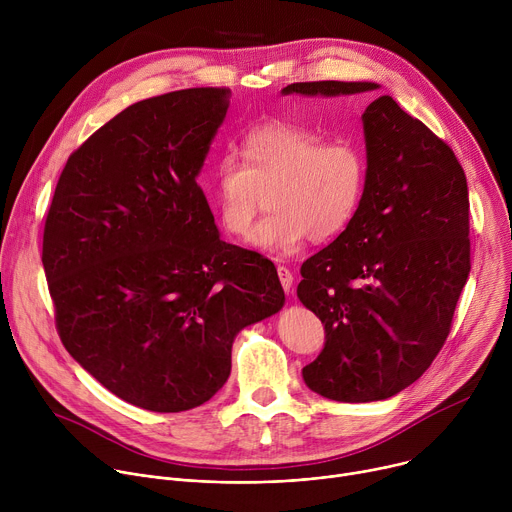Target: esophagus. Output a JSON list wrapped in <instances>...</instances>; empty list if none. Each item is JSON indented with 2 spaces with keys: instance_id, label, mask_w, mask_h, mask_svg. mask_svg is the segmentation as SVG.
Segmentation results:
<instances>
[{
  "instance_id": "34e87169",
  "label": "esophagus",
  "mask_w": 512,
  "mask_h": 512,
  "mask_svg": "<svg viewBox=\"0 0 512 512\" xmlns=\"http://www.w3.org/2000/svg\"><path fill=\"white\" fill-rule=\"evenodd\" d=\"M277 275H279V281H281V285H283V289H285V294L287 296H291V285H294V275H291V271L287 269V267H277Z\"/></svg>"
}]
</instances>
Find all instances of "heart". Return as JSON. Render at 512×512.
<instances>
[{
  "label": "heart",
  "mask_w": 512,
  "mask_h": 512,
  "mask_svg": "<svg viewBox=\"0 0 512 512\" xmlns=\"http://www.w3.org/2000/svg\"><path fill=\"white\" fill-rule=\"evenodd\" d=\"M241 156L218 160L212 200L225 231L243 239L269 194L271 212L251 237L259 251L283 257L308 237L328 241L362 200L367 160L352 141L322 143L304 125L269 121L247 133Z\"/></svg>",
  "instance_id": "heart-1"
}]
</instances>
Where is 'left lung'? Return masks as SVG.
<instances>
[{
  "instance_id": "1",
  "label": "left lung",
  "mask_w": 512,
  "mask_h": 512,
  "mask_svg": "<svg viewBox=\"0 0 512 512\" xmlns=\"http://www.w3.org/2000/svg\"><path fill=\"white\" fill-rule=\"evenodd\" d=\"M377 83L316 81L283 95L340 97ZM367 182L346 229L302 265L300 302L326 344L306 385L332 401L369 403L415 383L442 350L470 273L466 174L450 145L393 97L362 113Z\"/></svg>"
}]
</instances>
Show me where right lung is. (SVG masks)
Returning <instances> with one entry per match:
<instances>
[{"label":"right lung","instance_id":"add662e5","mask_svg":"<svg viewBox=\"0 0 512 512\" xmlns=\"http://www.w3.org/2000/svg\"><path fill=\"white\" fill-rule=\"evenodd\" d=\"M229 89L129 105L72 152L42 265L58 336L119 399L156 413L206 403L235 336L285 304L275 265L225 243L196 182Z\"/></svg>","mask_w":512,"mask_h":512}]
</instances>
